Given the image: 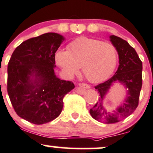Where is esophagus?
I'll use <instances>...</instances> for the list:
<instances>
[{"label":"esophagus","mask_w":153,"mask_h":153,"mask_svg":"<svg viewBox=\"0 0 153 153\" xmlns=\"http://www.w3.org/2000/svg\"><path fill=\"white\" fill-rule=\"evenodd\" d=\"M79 86H81L82 88H84V89H89L90 88L89 85H88L87 83H80Z\"/></svg>","instance_id":"obj_1"}]
</instances>
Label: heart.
Instances as JSON below:
<instances>
[{
	"label": "heart",
	"instance_id": "1",
	"mask_svg": "<svg viewBox=\"0 0 153 153\" xmlns=\"http://www.w3.org/2000/svg\"><path fill=\"white\" fill-rule=\"evenodd\" d=\"M117 49L111 43L80 37L68 45L67 51L59 50L55 59L66 75H75L82 67L86 79L97 83L111 75L117 65Z\"/></svg>",
	"mask_w": 153,
	"mask_h": 153
}]
</instances>
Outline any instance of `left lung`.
<instances>
[{"instance_id":"obj_1","label":"left lung","mask_w":153,"mask_h":153,"mask_svg":"<svg viewBox=\"0 0 153 153\" xmlns=\"http://www.w3.org/2000/svg\"><path fill=\"white\" fill-rule=\"evenodd\" d=\"M110 39L118 52L120 65L111 78L94 86L100 98L89 111L94 120L106 124L118 123L134 112L139 105L142 86V62L136 51L122 38L112 35ZM117 81L128 89L127 98L123 105L114 112H107L102 105V100L113 83Z\"/></svg>"}]
</instances>
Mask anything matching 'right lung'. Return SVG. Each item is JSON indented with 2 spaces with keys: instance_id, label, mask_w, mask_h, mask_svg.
Instances as JSON below:
<instances>
[{
  "instance_id": "add662e5",
  "label": "right lung",
  "mask_w": 153,
  "mask_h": 153,
  "mask_svg": "<svg viewBox=\"0 0 153 153\" xmlns=\"http://www.w3.org/2000/svg\"><path fill=\"white\" fill-rule=\"evenodd\" d=\"M64 38L46 33L16 48L8 64L7 91L16 114L35 125L55 120L63 108L64 97L75 88L54 72L55 54Z\"/></svg>"
}]
</instances>
